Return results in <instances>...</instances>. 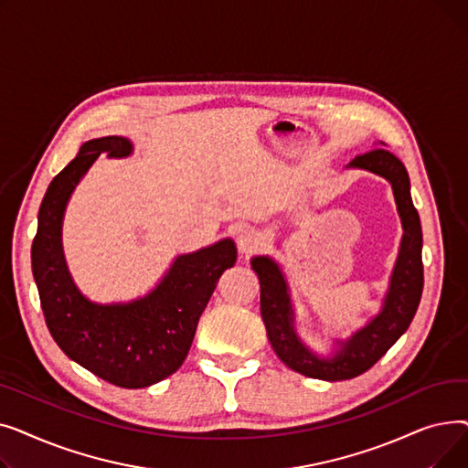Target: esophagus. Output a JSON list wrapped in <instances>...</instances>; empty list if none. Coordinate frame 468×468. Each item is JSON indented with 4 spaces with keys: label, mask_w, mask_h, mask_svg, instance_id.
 <instances>
[{
    "label": "esophagus",
    "mask_w": 468,
    "mask_h": 468,
    "mask_svg": "<svg viewBox=\"0 0 468 468\" xmlns=\"http://www.w3.org/2000/svg\"><path fill=\"white\" fill-rule=\"evenodd\" d=\"M261 244H263L261 235L256 233L254 229H242V231L239 233V237H237V249H239V252L244 254V256L254 254V252L261 247Z\"/></svg>",
    "instance_id": "obj_1"
}]
</instances>
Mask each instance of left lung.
Segmentation results:
<instances>
[{"label":"left lung","mask_w":468,"mask_h":468,"mask_svg":"<svg viewBox=\"0 0 468 468\" xmlns=\"http://www.w3.org/2000/svg\"><path fill=\"white\" fill-rule=\"evenodd\" d=\"M387 145L385 142H379ZM347 166L370 170L387 178L395 193L397 208L402 219V242L392 269L390 284L381 313L347 341H339V351L330 358L313 355L293 332V311L288 296V284L279 263L267 256L252 258V269L260 279V307L267 337L277 356L292 367L313 379L343 381L364 374L397 343L411 324L423 293V233L411 193L410 176L402 161L385 147L356 155Z\"/></svg>","instance_id":"left-lung-1"}]
</instances>
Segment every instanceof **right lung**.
I'll use <instances>...</instances> for the list:
<instances>
[{
  "label": "right lung",
  "mask_w": 468,
  "mask_h": 468,
  "mask_svg": "<svg viewBox=\"0 0 468 468\" xmlns=\"http://www.w3.org/2000/svg\"><path fill=\"white\" fill-rule=\"evenodd\" d=\"M101 154L127 157L133 144L122 136L89 140L48 184L37 214L32 271L57 346L104 381L142 388L182 366L218 279L237 261V249L231 239H224L178 256L163 281L131 303L89 302L68 273L60 237L69 195Z\"/></svg>",
  "instance_id": "1"
}]
</instances>
